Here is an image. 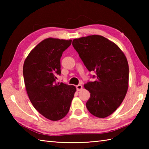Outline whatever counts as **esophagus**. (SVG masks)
<instances>
[{
	"label": "esophagus",
	"instance_id": "obj_1",
	"mask_svg": "<svg viewBox=\"0 0 149 149\" xmlns=\"http://www.w3.org/2000/svg\"><path fill=\"white\" fill-rule=\"evenodd\" d=\"M76 89H77V91H80L81 90L83 89V86L81 84H78L76 86Z\"/></svg>",
	"mask_w": 149,
	"mask_h": 149
}]
</instances>
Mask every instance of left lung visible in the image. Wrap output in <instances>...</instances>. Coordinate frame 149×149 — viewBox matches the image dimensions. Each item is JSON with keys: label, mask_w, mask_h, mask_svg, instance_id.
<instances>
[{"label": "left lung", "mask_w": 149, "mask_h": 149, "mask_svg": "<svg viewBox=\"0 0 149 149\" xmlns=\"http://www.w3.org/2000/svg\"><path fill=\"white\" fill-rule=\"evenodd\" d=\"M72 45L88 71L97 74L95 81H88L84 86L90 93L86 104L88 110L99 118L109 116L120 106L127 93V58L115 43L102 36L74 39Z\"/></svg>", "instance_id": "1"}]
</instances>
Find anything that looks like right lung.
<instances>
[{
	"label": "right lung",
	"mask_w": 149,
	"mask_h": 149,
	"mask_svg": "<svg viewBox=\"0 0 149 149\" xmlns=\"http://www.w3.org/2000/svg\"><path fill=\"white\" fill-rule=\"evenodd\" d=\"M72 40L47 38L31 50L24 61L25 86L34 107L46 118L57 121L69 111L76 88L56 83L61 75L60 59Z\"/></svg>",
	"instance_id": "1"
}]
</instances>
